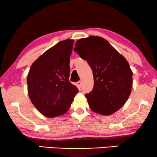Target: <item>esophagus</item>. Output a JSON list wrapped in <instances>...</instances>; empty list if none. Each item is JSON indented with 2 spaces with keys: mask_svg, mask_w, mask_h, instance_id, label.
I'll return each mask as SVG.
<instances>
[{
  "mask_svg": "<svg viewBox=\"0 0 157 157\" xmlns=\"http://www.w3.org/2000/svg\"><path fill=\"white\" fill-rule=\"evenodd\" d=\"M82 82H81V81H79V82H77V86H78V87L81 88L82 87Z\"/></svg>",
  "mask_w": 157,
  "mask_h": 157,
  "instance_id": "esophagus-1",
  "label": "esophagus"
}]
</instances>
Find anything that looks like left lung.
Returning a JSON list of instances; mask_svg holds the SVG:
<instances>
[{"instance_id":"1","label":"left lung","mask_w":157,"mask_h":157,"mask_svg":"<svg viewBox=\"0 0 157 157\" xmlns=\"http://www.w3.org/2000/svg\"><path fill=\"white\" fill-rule=\"evenodd\" d=\"M74 51L93 72L94 87L85 94L95 113L111 115L128 99L132 86V72L128 62L104 38L90 36L75 43Z\"/></svg>"}]
</instances>
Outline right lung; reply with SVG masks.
<instances>
[{"label": "right lung", "instance_id": "right-lung-1", "mask_svg": "<svg viewBox=\"0 0 157 157\" xmlns=\"http://www.w3.org/2000/svg\"><path fill=\"white\" fill-rule=\"evenodd\" d=\"M73 46V40L58 42L35 61L29 71V97L38 111L47 117L66 113L78 92L68 79Z\"/></svg>", "mask_w": 157, "mask_h": 157}]
</instances>
